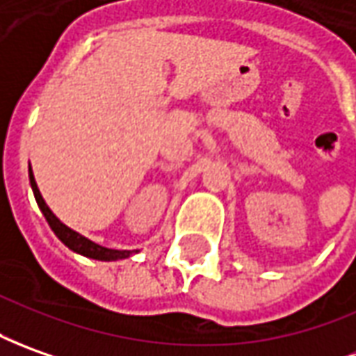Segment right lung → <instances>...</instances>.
Instances as JSON below:
<instances>
[{"label":"right lung","mask_w":356,"mask_h":356,"mask_svg":"<svg viewBox=\"0 0 356 356\" xmlns=\"http://www.w3.org/2000/svg\"><path fill=\"white\" fill-rule=\"evenodd\" d=\"M29 180H31V188H33L34 200H36L38 207H40V211H42V215L46 217V220H48L50 229L54 230V234H56V236H58V238H60L67 248L73 250L75 254L90 257V259H99V261H118V259H126V257L134 256V254L139 252V250L104 248V246H100V244H97V242H92V240L87 238V236L79 234L77 230L70 229L67 225H63V222L54 215V211L48 207V203L44 202L42 193H40L38 186H36V180H34V174L31 166H29Z\"/></svg>","instance_id":"1"}]
</instances>
